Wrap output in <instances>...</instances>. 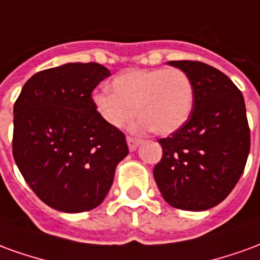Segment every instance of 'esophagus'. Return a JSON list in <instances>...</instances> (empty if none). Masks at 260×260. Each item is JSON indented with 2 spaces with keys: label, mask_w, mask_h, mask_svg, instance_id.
I'll list each match as a JSON object with an SVG mask.
<instances>
[{
  "label": "esophagus",
  "mask_w": 260,
  "mask_h": 260,
  "mask_svg": "<svg viewBox=\"0 0 260 260\" xmlns=\"http://www.w3.org/2000/svg\"><path fill=\"white\" fill-rule=\"evenodd\" d=\"M126 143H128V147H129L131 152H134V150H136V147L139 146L141 139H136V138H131V136H128V138H126Z\"/></svg>",
  "instance_id": "1"
}]
</instances>
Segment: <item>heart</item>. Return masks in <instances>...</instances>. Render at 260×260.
I'll return each instance as SVG.
<instances>
[{"label":"heart","instance_id":"obj_1","mask_svg":"<svg viewBox=\"0 0 260 260\" xmlns=\"http://www.w3.org/2000/svg\"><path fill=\"white\" fill-rule=\"evenodd\" d=\"M111 90L91 97L99 117L114 128H124L135 117L138 126L157 135L180 129L189 118L195 102L191 78L177 68L131 69L111 82Z\"/></svg>","mask_w":260,"mask_h":260}]
</instances>
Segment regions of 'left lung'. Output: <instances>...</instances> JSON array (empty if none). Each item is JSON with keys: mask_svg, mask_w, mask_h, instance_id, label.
Here are the masks:
<instances>
[{"mask_svg": "<svg viewBox=\"0 0 260 260\" xmlns=\"http://www.w3.org/2000/svg\"><path fill=\"white\" fill-rule=\"evenodd\" d=\"M191 78L195 102L189 118L158 139L161 161L154 181L170 206L201 212L223 202L240 180L251 147L242 93L227 75L198 61H170Z\"/></svg>", "mask_w": 260, "mask_h": 260, "instance_id": "8db88e82", "label": "left lung"}]
</instances>
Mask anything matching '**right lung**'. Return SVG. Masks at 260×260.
<instances>
[{
    "instance_id": "1",
    "label": "right lung",
    "mask_w": 260,
    "mask_h": 260,
    "mask_svg": "<svg viewBox=\"0 0 260 260\" xmlns=\"http://www.w3.org/2000/svg\"><path fill=\"white\" fill-rule=\"evenodd\" d=\"M110 71L96 62H69L37 72L14 106L15 163L33 192L64 213L97 207L126 157L125 135L106 124L91 91Z\"/></svg>"
}]
</instances>
